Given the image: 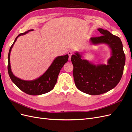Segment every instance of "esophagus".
I'll use <instances>...</instances> for the list:
<instances>
[{
  "instance_id": "esophagus-1",
  "label": "esophagus",
  "mask_w": 132,
  "mask_h": 132,
  "mask_svg": "<svg viewBox=\"0 0 132 132\" xmlns=\"http://www.w3.org/2000/svg\"><path fill=\"white\" fill-rule=\"evenodd\" d=\"M68 55H69V59H70L71 55H72V54H73V51H69L68 52Z\"/></svg>"
}]
</instances>
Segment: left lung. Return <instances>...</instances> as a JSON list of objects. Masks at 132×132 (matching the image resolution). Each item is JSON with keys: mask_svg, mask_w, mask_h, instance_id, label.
I'll return each instance as SVG.
<instances>
[{"mask_svg": "<svg viewBox=\"0 0 132 132\" xmlns=\"http://www.w3.org/2000/svg\"><path fill=\"white\" fill-rule=\"evenodd\" d=\"M97 30L102 36L90 38V42L94 45L105 44L110 48L111 56L107 64H95L82 59L78 52L71 58L76 86L83 93L91 95L104 94L116 87L121 79L126 62L121 39L106 30Z\"/></svg>", "mask_w": 132, "mask_h": 132, "instance_id": "left-lung-1", "label": "left lung"}]
</instances>
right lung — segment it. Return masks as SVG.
<instances>
[{"label":"right lung","mask_w":132,"mask_h":132,"mask_svg":"<svg viewBox=\"0 0 132 132\" xmlns=\"http://www.w3.org/2000/svg\"><path fill=\"white\" fill-rule=\"evenodd\" d=\"M34 30H29L24 33L19 34L16 37L13 45L10 48L8 54V65L7 70L9 77L19 89L26 94L30 95H39L48 93L52 90L56 84L57 78L62 68L68 61V54L61 55L55 58L47 70L41 76L33 80H24L15 76L11 71L10 56L12 48L18 38L25 35Z\"/></svg>","instance_id":"add662e5"}]
</instances>
